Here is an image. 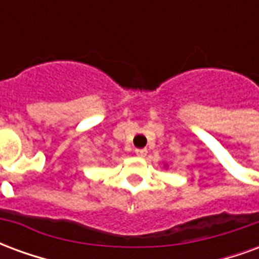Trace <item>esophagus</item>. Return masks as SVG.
I'll return each instance as SVG.
<instances>
[{"mask_svg":"<svg viewBox=\"0 0 259 259\" xmlns=\"http://www.w3.org/2000/svg\"><path fill=\"white\" fill-rule=\"evenodd\" d=\"M135 152L137 157H146L148 151H147V148H136Z\"/></svg>","mask_w":259,"mask_h":259,"instance_id":"obj_1","label":"esophagus"}]
</instances>
